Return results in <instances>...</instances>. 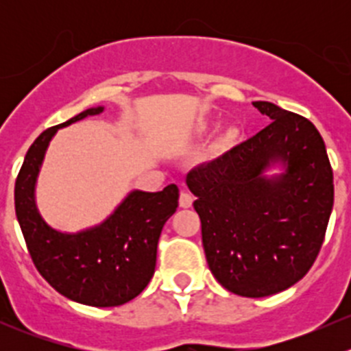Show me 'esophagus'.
Wrapping results in <instances>:
<instances>
[{
	"instance_id": "obj_1",
	"label": "esophagus",
	"mask_w": 351,
	"mask_h": 351,
	"mask_svg": "<svg viewBox=\"0 0 351 351\" xmlns=\"http://www.w3.org/2000/svg\"><path fill=\"white\" fill-rule=\"evenodd\" d=\"M192 204H193L192 193H189L186 190H182V193H180V207L189 208L192 207Z\"/></svg>"
}]
</instances>
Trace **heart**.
I'll list each match as a JSON object with an SVG mask.
<instances>
[{"instance_id": "1", "label": "heart", "mask_w": 351, "mask_h": 351, "mask_svg": "<svg viewBox=\"0 0 351 351\" xmlns=\"http://www.w3.org/2000/svg\"><path fill=\"white\" fill-rule=\"evenodd\" d=\"M208 127H210V123H202L200 130H202V132H204V130H208ZM238 139H239L238 127H234V125L226 127V129L222 130L221 134H219L217 141H215V143H214V151L217 154L228 153V151H231L232 147L236 146Z\"/></svg>"}]
</instances>
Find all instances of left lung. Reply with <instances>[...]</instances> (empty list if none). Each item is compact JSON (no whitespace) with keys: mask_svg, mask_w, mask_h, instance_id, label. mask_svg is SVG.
<instances>
[{"mask_svg":"<svg viewBox=\"0 0 351 351\" xmlns=\"http://www.w3.org/2000/svg\"><path fill=\"white\" fill-rule=\"evenodd\" d=\"M271 123L221 158L197 166L186 185L215 280L243 297L292 287L316 261L332 210L326 146L304 117L253 101ZM271 165L285 171L267 176Z\"/></svg>","mask_w":351,"mask_h":351,"instance_id":"1","label":"left lung"}]
</instances>
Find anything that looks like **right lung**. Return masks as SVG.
Instances as JSON below:
<instances>
[{"mask_svg": "<svg viewBox=\"0 0 351 351\" xmlns=\"http://www.w3.org/2000/svg\"><path fill=\"white\" fill-rule=\"evenodd\" d=\"M104 110L88 108L44 130L25 156L15 183L16 219L38 274L67 299L93 307L122 306L146 289L162 226L176 212L180 197L173 183L161 192L134 190L101 224L74 234L44 221L35 185L49 143L59 129Z\"/></svg>", "mask_w": 351, "mask_h": 351, "instance_id": "1", "label": "right lung"}]
</instances>
